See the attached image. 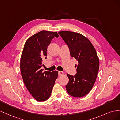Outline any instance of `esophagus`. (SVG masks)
<instances>
[{
	"instance_id": "esophagus-1",
	"label": "esophagus",
	"mask_w": 120,
	"mask_h": 120,
	"mask_svg": "<svg viewBox=\"0 0 120 120\" xmlns=\"http://www.w3.org/2000/svg\"><path fill=\"white\" fill-rule=\"evenodd\" d=\"M64 75V72L63 71H59V75Z\"/></svg>"
}]
</instances>
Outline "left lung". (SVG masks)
<instances>
[{
  "instance_id": "8db88e82",
  "label": "left lung",
  "mask_w": 120,
  "mask_h": 120,
  "mask_svg": "<svg viewBox=\"0 0 120 120\" xmlns=\"http://www.w3.org/2000/svg\"><path fill=\"white\" fill-rule=\"evenodd\" d=\"M59 34L68 45L71 56L78 61L75 75L67 74V92L74 97L85 96L92 90L99 71V60L96 49L89 40L80 34L63 31Z\"/></svg>"
}]
</instances>
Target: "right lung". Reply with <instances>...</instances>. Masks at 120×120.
<instances>
[{
	"mask_svg": "<svg viewBox=\"0 0 120 120\" xmlns=\"http://www.w3.org/2000/svg\"><path fill=\"white\" fill-rule=\"evenodd\" d=\"M56 32L43 30L31 36L25 42L20 59V70L23 82L34 99L38 101L48 100L58 77V71H45L42 59L47 57V49Z\"/></svg>",
	"mask_w": 120,
	"mask_h": 120,
	"instance_id": "right-lung-1",
	"label": "right lung"
}]
</instances>
